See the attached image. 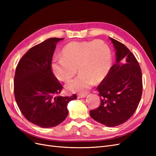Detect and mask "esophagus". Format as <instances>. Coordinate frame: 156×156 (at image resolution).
<instances>
[{
	"label": "esophagus",
	"instance_id": "34e87169",
	"mask_svg": "<svg viewBox=\"0 0 156 156\" xmlns=\"http://www.w3.org/2000/svg\"><path fill=\"white\" fill-rule=\"evenodd\" d=\"M87 96V93H84V94H78L77 97L78 98H85Z\"/></svg>",
	"mask_w": 156,
	"mask_h": 156
}]
</instances>
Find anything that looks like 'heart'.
<instances>
[{
    "label": "heart",
    "mask_w": 156,
    "mask_h": 156,
    "mask_svg": "<svg viewBox=\"0 0 156 156\" xmlns=\"http://www.w3.org/2000/svg\"><path fill=\"white\" fill-rule=\"evenodd\" d=\"M112 64L111 49L100 40L72 41L62 51V57H55L51 63L55 76L67 81L77 72L78 76L67 83L66 88L71 92H84L96 83L104 79Z\"/></svg>",
    "instance_id": "b5f03b06"
}]
</instances>
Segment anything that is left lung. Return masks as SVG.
I'll list each match as a JSON object with an SVG mask.
<instances>
[{
	"label": "left lung",
	"mask_w": 156,
	"mask_h": 156,
	"mask_svg": "<svg viewBox=\"0 0 156 156\" xmlns=\"http://www.w3.org/2000/svg\"><path fill=\"white\" fill-rule=\"evenodd\" d=\"M109 39L116 50V63L98 86L100 105L90 111V115L103 125L115 127L134 114L142 96L143 78L134 55L121 42Z\"/></svg>",
	"instance_id": "obj_1"
}]
</instances>
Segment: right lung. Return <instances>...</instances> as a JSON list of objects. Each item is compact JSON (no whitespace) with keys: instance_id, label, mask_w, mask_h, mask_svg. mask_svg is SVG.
I'll list each match as a JSON object with an SVG mask.
<instances>
[{"instance_id":"right-lung-1","label":"right lung","mask_w":156,"mask_h":156,"mask_svg":"<svg viewBox=\"0 0 156 156\" xmlns=\"http://www.w3.org/2000/svg\"><path fill=\"white\" fill-rule=\"evenodd\" d=\"M51 38L32 47L19 61L14 76V96L25 119L41 127H55L68 115V104L77 98L61 96L63 88L51 69L56 43Z\"/></svg>"}]
</instances>
